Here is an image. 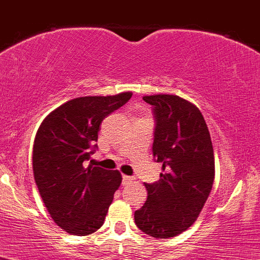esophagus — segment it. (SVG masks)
Returning a JSON list of instances; mask_svg holds the SVG:
<instances>
[{
	"mask_svg": "<svg viewBox=\"0 0 260 260\" xmlns=\"http://www.w3.org/2000/svg\"><path fill=\"white\" fill-rule=\"evenodd\" d=\"M133 180H134L133 176L122 175V184H126V183H129V181H133Z\"/></svg>",
	"mask_w": 260,
	"mask_h": 260,
	"instance_id": "esophagus-1",
	"label": "esophagus"
}]
</instances>
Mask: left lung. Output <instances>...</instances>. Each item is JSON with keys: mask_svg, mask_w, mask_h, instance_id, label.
Instances as JSON below:
<instances>
[{"mask_svg": "<svg viewBox=\"0 0 260 260\" xmlns=\"http://www.w3.org/2000/svg\"><path fill=\"white\" fill-rule=\"evenodd\" d=\"M155 119L152 155L164 174L145 183L148 199L135 224L154 238H173L192 225L213 188L215 165L210 134L202 112L176 95L144 96Z\"/></svg>", "mask_w": 260, "mask_h": 260, "instance_id": "obj_1", "label": "left lung"}]
</instances>
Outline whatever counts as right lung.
I'll list each match as a JSON object with an SVG mask.
<instances>
[{"label": "right lung", "instance_id": "add662e5", "mask_svg": "<svg viewBox=\"0 0 260 260\" xmlns=\"http://www.w3.org/2000/svg\"><path fill=\"white\" fill-rule=\"evenodd\" d=\"M131 92L84 96L68 101L42 121L35 138L32 168L51 218L74 235L103 226L121 174L84 167L98 149V133L106 116L130 100Z\"/></svg>", "mask_w": 260, "mask_h": 260}]
</instances>
